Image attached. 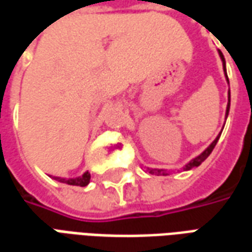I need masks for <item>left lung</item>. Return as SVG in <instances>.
<instances>
[{
    "mask_svg": "<svg viewBox=\"0 0 252 252\" xmlns=\"http://www.w3.org/2000/svg\"><path fill=\"white\" fill-rule=\"evenodd\" d=\"M220 57H221L222 59V67H224V71H225V62H224V57H222V54H220ZM225 75H227V72H225ZM228 79V77H227ZM228 112H229V95H228V105H227V113H225V116H228ZM221 135V133H220ZM220 135L213 140V143H212L211 146L209 147L206 148L205 151L204 153L201 154V155H198L197 158H194L193 160H190V163H188L185 166V170H190V169H193V167H197V166H200L204 160H205L209 155H211V153L213 151V148H215V146H216V143L217 140H219V137H220ZM150 173L151 174H155V175H166V173H164L163 170H158V169H150Z\"/></svg>",
    "mask_w": 252,
    "mask_h": 252,
    "instance_id": "1",
    "label": "left lung"
}]
</instances>
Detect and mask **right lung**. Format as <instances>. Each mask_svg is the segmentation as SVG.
Segmentation results:
<instances>
[{
    "label": "right lung",
    "mask_w": 252,
    "mask_h": 252,
    "mask_svg": "<svg viewBox=\"0 0 252 252\" xmlns=\"http://www.w3.org/2000/svg\"><path fill=\"white\" fill-rule=\"evenodd\" d=\"M55 180L62 182V184H67V185H72V186H86L90 181V173L86 171L82 177H78V178H59V177H55Z\"/></svg>",
    "instance_id": "obj_1"
}]
</instances>
